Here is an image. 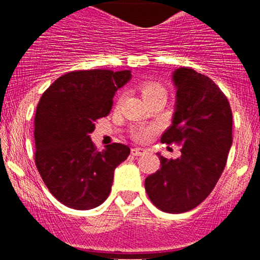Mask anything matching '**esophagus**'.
<instances>
[{
  "label": "esophagus",
  "mask_w": 260,
  "mask_h": 260,
  "mask_svg": "<svg viewBox=\"0 0 260 260\" xmlns=\"http://www.w3.org/2000/svg\"><path fill=\"white\" fill-rule=\"evenodd\" d=\"M131 153H132L133 156H141V154L146 153V149L140 148V147H136V148H132V151H131Z\"/></svg>",
  "instance_id": "34e87169"
}]
</instances>
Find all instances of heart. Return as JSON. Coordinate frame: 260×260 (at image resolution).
Instances as JSON below:
<instances>
[{"mask_svg": "<svg viewBox=\"0 0 260 260\" xmlns=\"http://www.w3.org/2000/svg\"><path fill=\"white\" fill-rule=\"evenodd\" d=\"M141 94H142L143 99L147 101L149 98H153V96L164 95L167 96V90L162 84L158 83H145L140 86ZM132 136L135 140L137 141H147L149 137H151V129L149 128H136L133 129Z\"/></svg>", "mask_w": 260, "mask_h": 260, "instance_id": "b5f03b06", "label": "heart"}]
</instances>
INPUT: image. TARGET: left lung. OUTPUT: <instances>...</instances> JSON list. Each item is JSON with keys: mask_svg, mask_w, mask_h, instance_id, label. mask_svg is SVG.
<instances>
[{"mask_svg": "<svg viewBox=\"0 0 260 260\" xmlns=\"http://www.w3.org/2000/svg\"><path fill=\"white\" fill-rule=\"evenodd\" d=\"M172 81L175 112L161 142L182 143L181 156L167 159L157 153L161 169L147 177L145 187L157 208L175 214L200 205L221 176L233 145V114L226 96L206 75L179 68Z\"/></svg>", "mask_w": 260, "mask_h": 260, "instance_id": "1", "label": "left lung"}]
</instances>
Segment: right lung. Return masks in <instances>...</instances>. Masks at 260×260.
Here are the masks:
<instances>
[{"label": "right lung", "instance_id": "1", "mask_svg": "<svg viewBox=\"0 0 260 260\" xmlns=\"http://www.w3.org/2000/svg\"><path fill=\"white\" fill-rule=\"evenodd\" d=\"M132 78L131 70L70 72L46 89L35 115V162L50 192L75 210L106 201L114 170L129 147L113 143L96 151L90 140L96 119L113 106L115 91Z\"/></svg>", "mask_w": 260, "mask_h": 260}]
</instances>
